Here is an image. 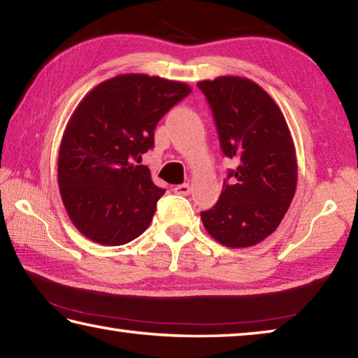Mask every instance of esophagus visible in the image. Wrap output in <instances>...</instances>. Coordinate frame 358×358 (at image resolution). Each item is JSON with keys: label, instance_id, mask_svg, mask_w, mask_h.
Masks as SVG:
<instances>
[{"label": "esophagus", "instance_id": "esophagus-1", "mask_svg": "<svg viewBox=\"0 0 358 358\" xmlns=\"http://www.w3.org/2000/svg\"><path fill=\"white\" fill-rule=\"evenodd\" d=\"M173 191L177 194H181V196H187V194L191 192V185L189 183H183V185H178L173 187Z\"/></svg>", "mask_w": 358, "mask_h": 358}]
</instances>
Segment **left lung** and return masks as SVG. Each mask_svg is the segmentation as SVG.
I'll return each mask as SVG.
<instances>
[{
	"label": "left lung",
	"mask_w": 358,
	"mask_h": 358,
	"mask_svg": "<svg viewBox=\"0 0 358 358\" xmlns=\"http://www.w3.org/2000/svg\"><path fill=\"white\" fill-rule=\"evenodd\" d=\"M197 85L213 110L224 155L238 161L220 201L201 213L202 222L224 246H254L275 232L295 196L292 136L273 98L250 78L221 76Z\"/></svg>",
	"instance_id": "8db88e82"
}]
</instances>
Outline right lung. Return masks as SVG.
I'll return each mask as SVG.
<instances>
[{
	"instance_id": "right-lung-1",
	"label": "right lung",
	"mask_w": 358,
	"mask_h": 358,
	"mask_svg": "<svg viewBox=\"0 0 358 358\" xmlns=\"http://www.w3.org/2000/svg\"><path fill=\"white\" fill-rule=\"evenodd\" d=\"M191 93L183 82L121 74L78 102L58 155V186L69 220L94 243H129L150 226L166 191L136 166L155 145V128Z\"/></svg>"
}]
</instances>
